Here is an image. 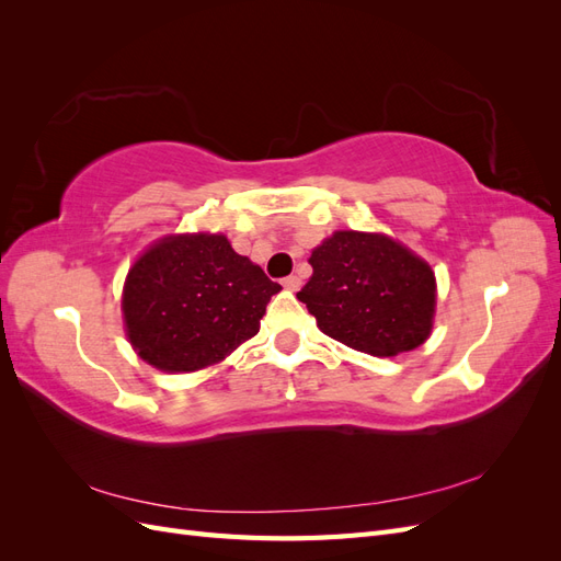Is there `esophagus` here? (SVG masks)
<instances>
[{"label":"esophagus","mask_w":561,"mask_h":561,"mask_svg":"<svg viewBox=\"0 0 561 561\" xmlns=\"http://www.w3.org/2000/svg\"><path fill=\"white\" fill-rule=\"evenodd\" d=\"M283 287H287V290L297 293L299 287H301V278H299V276H287V278H283Z\"/></svg>","instance_id":"esophagus-1"}]
</instances>
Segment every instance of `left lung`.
I'll return each mask as SVG.
<instances>
[{"mask_svg":"<svg viewBox=\"0 0 561 561\" xmlns=\"http://www.w3.org/2000/svg\"><path fill=\"white\" fill-rule=\"evenodd\" d=\"M309 264L313 276L297 299L320 332L371 355H398L428 339L435 276L404 245L381 233L336 231Z\"/></svg>","mask_w":561,"mask_h":561,"instance_id":"obj_1","label":"left lung"}]
</instances>
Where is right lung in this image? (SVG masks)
Masks as SVG:
<instances>
[{
  "instance_id": "right-lung-1",
  "label": "right lung",
  "mask_w": 561,
  "mask_h": 561,
  "mask_svg": "<svg viewBox=\"0 0 561 561\" xmlns=\"http://www.w3.org/2000/svg\"><path fill=\"white\" fill-rule=\"evenodd\" d=\"M280 285L225 236H168L133 264L124 287V320L133 348L163 371L219 363L260 332Z\"/></svg>"
}]
</instances>
